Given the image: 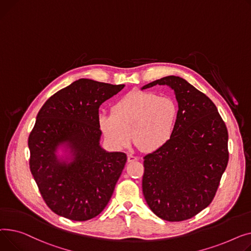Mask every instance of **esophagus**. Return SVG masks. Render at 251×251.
I'll use <instances>...</instances> for the list:
<instances>
[{"mask_svg": "<svg viewBox=\"0 0 251 251\" xmlns=\"http://www.w3.org/2000/svg\"><path fill=\"white\" fill-rule=\"evenodd\" d=\"M136 160H138V157L135 156L134 154H128L127 155V161L128 162H132V161H136Z\"/></svg>", "mask_w": 251, "mask_h": 251, "instance_id": "esophagus-1", "label": "esophagus"}]
</instances>
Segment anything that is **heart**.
I'll use <instances>...</instances> for the list:
<instances>
[{
	"mask_svg": "<svg viewBox=\"0 0 251 251\" xmlns=\"http://www.w3.org/2000/svg\"><path fill=\"white\" fill-rule=\"evenodd\" d=\"M177 112L171 97L132 91L115 103L112 112L100 113L98 124L114 148H124L132 139L143 151L155 152L171 139Z\"/></svg>",
	"mask_w": 251,
	"mask_h": 251,
	"instance_id": "obj_1",
	"label": "heart"
}]
</instances>
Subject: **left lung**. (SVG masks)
I'll return each mask as SVG.
<instances>
[{
  "label": "left lung",
  "instance_id": "1",
  "mask_svg": "<svg viewBox=\"0 0 251 251\" xmlns=\"http://www.w3.org/2000/svg\"><path fill=\"white\" fill-rule=\"evenodd\" d=\"M167 85L178 102L173 135L144 157L143 194L152 212L169 222L195 217L212 202L229 160L228 130L214 102L180 77L145 85Z\"/></svg>",
  "mask_w": 251,
  "mask_h": 251
}]
</instances>
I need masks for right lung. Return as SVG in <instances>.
Instances as JSON below:
<instances>
[{
  "instance_id": "right-lung-1",
  "label": "right lung",
  "mask_w": 251,
  "mask_h": 251,
  "mask_svg": "<svg viewBox=\"0 0 251 251\" xmlns=\"http://www.w3.org/2000/svg\"><path fill=\"white\" fill-rule=\"evenodd\" d=\"M124 87L79 79L40 108L28 138L29 166L43 201L56 215L87 221L108 203L126 155L100 147L99 107ZM62 145L69 152L66 159L56 155Z\"/></svg>"
}]
</instances>
